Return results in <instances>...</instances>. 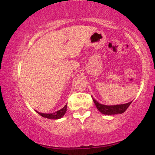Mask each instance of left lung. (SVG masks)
Here are the masks:
<instances>
[{
    "label": "left lung",
    "instance_id": "left-lung-1",
    "mask_svg": "<svg viewBox=\"0 0 155 155\" xmlns=\"http://www.w3.org/2000/svg\"><path fill=\"white\" fill-rule=\"evenodd\" d=\"M92 99L95 106H96V107L97 108V109H98L101 114H105V115H114V114H123L124 112L126 111V110L128 109V107L130 105V104L132 103V101H130V102L124 104L107 106L99 103L98 101L95 100L94 98H92Z\"/></svg>",
    "mask_w": 155,
    "mask_h": 155
}]
</instances>
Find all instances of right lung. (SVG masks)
I'll use <instances>...</instances> for the list:
<instances>
[{
	"label": "right lung",
	"mask_w": 155,
	"mask_h": 155,
	"mask_svg": "<svg viewBox=\"0 0 155 155\" xmlns=\"http://www.w3.org/2000/svg\"><path fill=\"white\" fill-rule=\"evenodd\" d=\"M66 111H67V104H65V107L62 108L61 109L58 110V111L55 112V113H53V114H43V113H40V112H38L37 111H37L39 115H41L42 117L44 118H49V119H58V118H62L63 116L65 115Z\"/></svg>",
	"instance_id": "1"
}]
</instances>
